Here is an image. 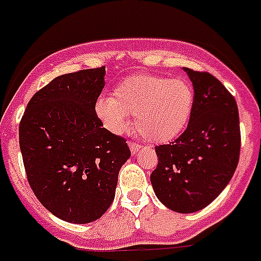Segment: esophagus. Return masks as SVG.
Here are the masks:
<instances>
[{
	"label": "esophagus",
	"mask_w": 261,
	"mask_h": 261,
	"mask_svg": "<svg viewBox=\"0 0 261 261\" xmlns=\"http://www.w3.org/2000/svg\"><path fill=\"white\" fill-rule=\"evenodd\" d=\"M128 147H130L131 153L135 154V153L141 149V145H138V143H135V142H128Z\"/></svg>",
	"instance_id": "obj_1"
}]
</instances>
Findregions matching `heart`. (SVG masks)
<instances>
[{
	"mask_svg": "<svg viewBox=\"0 0 261 261\" xmlns=\"http://www.w3.org/2000/svg\"><path fill=\"white\" fill-rule=\"evenodd\" d=\"M194 102V88L187 80L139 74L119 83L111 98H98L94 112L112 134L127 131L131 115L143 138L165 143L186 130Z\"/></svg>",
	"mask_w": 261,
	"mask_h": 261,
	"instance_id": "obj_1",
	"label": "heart"
}]
</instances>
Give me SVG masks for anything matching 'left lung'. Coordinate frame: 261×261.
<instances>
[{
	"label": "left lung",
	"mask_w": 261,
	"mask_h": 261,
	"mask_svg": "<svg viewBox=\"0 0 261 261\" xmlns=\"http://www.w3.org/2000/svg\"><path fill=\"white\" fill-rule=\"evenodd\" d=\"M182 70L194 85V110L176 141L155 146L159 165L150 181L164 206L191 214L208 206L229 184L241 137L237 102L221 81L210 73Z\"/></svg>",
	"instance_id": "left-lung-1"
}]
</instances>
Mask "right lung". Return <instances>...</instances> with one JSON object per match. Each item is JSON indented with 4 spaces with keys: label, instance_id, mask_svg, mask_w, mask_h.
<instances>
[{
    "label": "right lung",
    "instance_id": "add662e5",
    "mask_svg": "<svg viewBox=\"0 0 261 261\" xmlns=\"http://www.w3.org/2000/svg\"><path fill=\"white\" fill-rule=\"evenodd\" d=\"M104 77V66L59 75L34 94L18 127L31 188L51 214L70 223L93 222L110 208L131 155L94 112Z\"/></svg>",
    "mask_w": 261,
    "mask_h": 261
}]
</instances>
